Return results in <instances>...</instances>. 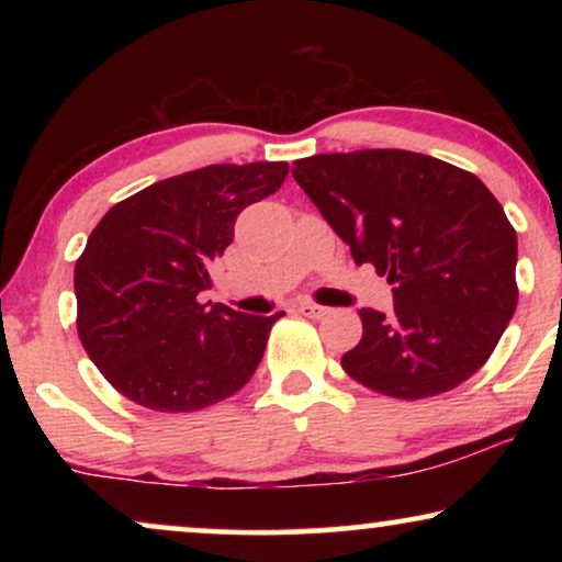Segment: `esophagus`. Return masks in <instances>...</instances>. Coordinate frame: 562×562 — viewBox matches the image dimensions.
<instances>
[{
	"label": "esophagus",
	"mask_w": 562,
	"mask_h": 562,
	"mask_svg": "<svg viewBox=\"0 0 562 562\" xmlns=\"http://www.w3.org/2000/svg\"><path fill=\"white\" fill-rule=\"evenodd\" d=\"M299 310V314H304V317H310V319H319L322 314H325L327 310L325 306H319V304H312V302H302L296 306Z\"/></svg>",
	"instance_id": "esophagus-1"
}]
</instances>
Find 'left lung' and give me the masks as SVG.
Masks as SVG:
<instances>
[{
    "instance_id": "1",
    "label": "left lung",
    "mask_w": 562,
    "mask_h": 562,
    "mask_svg": "<svg viewBox=\"0 0 562 562\" xmlns=\"http://www.w3.org/2000/svg\"><path fill=\"white\" fill-rule=\"evenodd\" d=\"M291 173L356 263L394 286V312H358L363 337L342 371L404 402L471 379L519 299L517 233L479 176L389 148L322 153Z\"/></svg>"
}]
</instances>
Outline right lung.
Returning <instances> with one entry per match:
<instances>
[{
	"mask_svg": "<svg viewBox=\"0 0 562 562\" xmlns=\"http://www.w3.org/2000/svg\"><path fill=\"white\" fill-rule=\"evenodd\" d=\"M289 173L273 164H214L122 199L91 229L76 260V329L87 356L130 402L196 412L252 379L271 327L225 304H202L210 268L245 206Z\"/></svg>",
	"mask_w": 562,
	"mask_h": 562,
	"instance_id": "add662e5",
	"label": "right lung"
}]
</instances>
